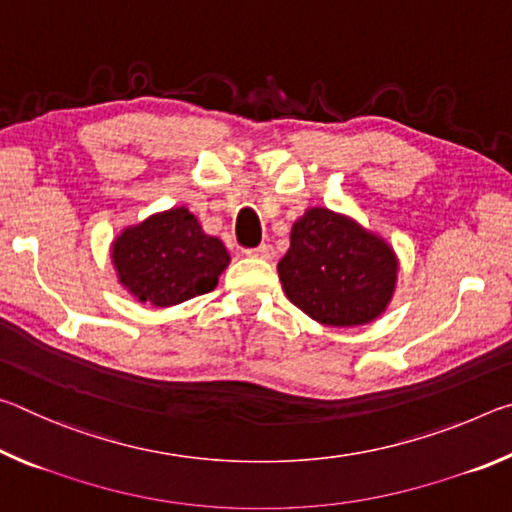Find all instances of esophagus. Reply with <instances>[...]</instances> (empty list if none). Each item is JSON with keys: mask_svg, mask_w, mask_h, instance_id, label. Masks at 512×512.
I'll return each instance as SVG.
<instances>
[{"mask_svg": "<svg viewBox=\"0 0 512 512\" xmlns=\"http://www.w3.org/2000/svg\"><path fill=\"white\" fill-rule=\"evenodd\" d=\"M246 255H250V257H259V259H273L275 250H273V246H271V244H262V246H257V248H250V250H246Z\"/></svg>", "mask_w": 512, "mask_h": 512, "instance_id": "34e87169", "label": "esophagus"}]
</instances>
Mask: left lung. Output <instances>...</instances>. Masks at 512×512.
Here are the masks:
<instances>
[{"label":"left lung","mask_w":512,"mask_h":512,"mask_svg":"<svg viewBox=\"0 0 512 512\" xmlns=\"http://www.w3.org/2000/svg\"><path fill=\"white\" fill-rule=\"evenodd\" d=\"M287 298L329 327L366 325L384 314L397 282V257L350 216L309 207L293 223L277 264Z\"/></svg>","instance_id":"1"}]
</instances>
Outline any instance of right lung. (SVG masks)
I'll use <instances>...</instances> for the list:
<instances>
[{"label": "right lung", "instance_id": "right-lung-1", "mask_svg": "<svg viewBox=\"0 0 512 512\" xmlns=\"http://www.w3.org/2000/svg\"><path fill=\"white\" fill-rule=\"evenodd\" d=\"M112 264L121 287L137 300L171 307L210 293L230 255L187 207H171L121 230L112 241Z\"/></svg>", "mask_w": 512, "mask_h": 512}]
</instances>
